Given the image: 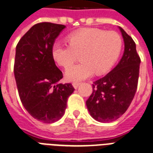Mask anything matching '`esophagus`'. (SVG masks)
<instances>
[{
    "mask_svg": "<svg viewBox=\"0 0 153 153\" xmlns=\"http://www.w3.org/2000/svg\"><path fill=\"white\" fill-rule=\"evenodd\" d=\"M79 84H80L79 82H73V83H72V85H73V87H74V88H75V89H76V88H78V87H79Z\"/></svg>",
    "mask_w": 153,
    "mask_h": 153,
    "instance_id": "34e87169",
    "label": "esophagus"
}]
</instances>
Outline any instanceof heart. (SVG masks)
Listing matches in <instances>:
<instances>
[{"mask_svg":"<svg viewBox=\"0 0 153 153\" xmlns=\"http://www.w3.org/2000/svg\"><path fill=\"white\" fill-rule=\"evenodd\" d=\"M68 45L55 42L51 53L53 60L64 68L79 55L81 62L66 69L65 76L70 82H79L92 74L101 75L111 70L121 53L123 41L115 31L90 28L77 30L66 37Z\"/></svg>","mask_w":153,"mask_h":153,"instance_id":"obj_1","label":"heart"}]
</instances>
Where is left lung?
I'll return each instance as SVG.
<instances>
[{
	"instance_id": "1",
	"label": "left lung",
	"mask_w": 153,
	"mask_h": 153,
	"mask_svg": "<svg viewBox=\"0 0 153 153\" xmlns=\"http://www.w3.org/2000/svg\"><path fill=\"white\" fill-rule=\"evenodd\" d=\"M124 53L118 65L106 76L92 84V93L86 102L93 118L108 123L128 110L137 89L140 58L133 39L120 28Z\"/></svg>"
}]
</instances>
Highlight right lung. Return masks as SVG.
Returning <instances> with one entry per match:
<instances>
[{
	"instance_id": "1",
	"label": "right lung",
	"mask_w": 153,
	"mask_h": 153,
	"mask_svg": "<svg viewBox=\"0 0 153 153\" xmlns=\"http://www.w3.org/2000/svg\"><path fill=\"white\" fill-rule=\"evenodd\" d=\"M64 25L40 22L23 35L16 47L15 80L20 100L33 117L45 123L64 115L74 92L71 83H59L62 72L57 67L51 50Z\"/></svg>"
}]
</instances>
